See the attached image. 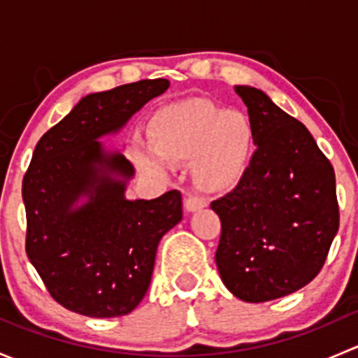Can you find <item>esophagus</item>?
I'll return each instance as SVG.
<instances>
[{"label":"esophagus","mask_w":358,"mask_h":358,"mask_svg":"<svg viewBox=\"0 0 358 358\" xmlns=\"http://www.w3.org/2000/svg\"><path fill=\"white\" fill-rule=\"evenodd\" d=\"M206 206H208V202H206V199H202V197H197V196L187 197V201H185V209L189 213L199 211V209L206 208Z\"/></svg>","instance_id":"obj_1"}]
</instances>
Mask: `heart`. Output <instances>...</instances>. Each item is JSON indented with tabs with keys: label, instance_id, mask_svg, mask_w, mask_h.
Instances as JSON below:
<instances>
[{
	"label": "heart",
	"instance_id": "obj_1",
	"mask_svg": "<svg viewBox=\"0 0 358 358\" xmlns=\"http://www.w3.org/2000/svg\"><path fill=\"white\" fill-rule=\"evenodd\" d=\"M150 150H136L147 175H164L168 162L190 159L201 189H230L246 173L256 143L255 124L239 110L206 99H187L157 110L149 122Z\"/></svg>",
	"mask_w": 358,
	"mask_h": 358
}]
</instances>
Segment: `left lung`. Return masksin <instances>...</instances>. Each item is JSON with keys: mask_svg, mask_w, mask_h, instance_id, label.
Returning a JSON list of instances; mask_svg holds the SVG:
<instances>
[{"mask_svg": "<svg viewBox=\"0 0 358 358\" xmlns=\"http://www.w3.org/2000/svg\"><path fill=\"white\" fill-rule=\"evenodd\" d=\"M258 149L234 190L211 202L222 236L216 266L248 303L282 298L312 282L339 227L334 169L308 129L252 86H236Z\"/></svg>", "mask_w": 358, "mask_h": 358, "instance_id": "1", "label": "left lung"}]
</instances>
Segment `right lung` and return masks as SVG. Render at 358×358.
<instances>
[{"label":"right lung","instance_id":"right-lung-1","mask_svg":"<svg viewBox=\"0 0 358 358\" xmlns=\"http://www.w3.org/2000/svg\"><path fill=\"white\" fill-rule=\"evenodd\" d=\"M168 88V79H142L86 95L36 145L22 180L25 252L71 312H133L149 289L159 241L182 220L178 190L126 199L133 164L99 142Z\"/></svg>","mask_w":358,"mask_h":358}]
</instances>
